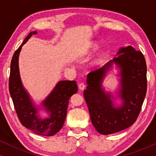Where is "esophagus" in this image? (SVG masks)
Wrapping results in <instances>:
<instances>
[{
    "label": "esophagus",
    "mask_w": 156,
    "mask_h": 156,
    "mask_svg": "<svg viewBox=\"0 0 156 156\" xmlns=\"http://www.w3.org/2000/svg\"><path fill=\"white\" fill-rule=\"evenodd\" d=\"M85 84H84V83H80V84H79V89H80V90H83V89H84L85 88Z\"/></svg>",
    "instance_id": "1"
}]
</instances>
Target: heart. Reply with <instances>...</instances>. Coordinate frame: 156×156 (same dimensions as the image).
Segmentation results:
<instances>
[{
  "instance_id": "b5f03b06",
  "label": "heart",
  "mask_w": 156,
  "mask_h": 156,
  "mask_svg": "<svg viewBox=\"0 0 156 156\" xmlns=\"http://www.w3.org/2000/svg\"><path fill=\"white\" fill-rule=\"evenodd\" d=\"M98 48H99L98 44L94 43V42H91V43H90V44L89 45V48L88 50H87V54H90V53L97 50ZM106 52H104H104H101L94 59L92 64L94 65H99V64L102 62L104 60V59L106 58Z\"/></svg>"
}]
</instances>
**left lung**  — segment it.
<instances>
[{
    "mask_svg": "<svg viewBox=\"0 0 156 156\" xmlns=\"http://www.w3.org/2000/svg\"><path fill=\"white\" fill-rule=\"evenodd\" d=\"M118 56L87 76L88 86L84 91L91 121L96 130L103 135L124 130L137 119L147 91V67L143 53L132 46L120 49ZM113 63L121 69L120 97L123 104L115 108L110 95L104 92L101 82Z\"/></svg>",
    "mask_w": 156,
    "mask_h": 156,
    "instance_id": "left-lung-1",
    "label": "left lung"
}]
</instances>
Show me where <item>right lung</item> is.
Instances as JSON below:
<instances>
[{"label":"right lung","mask_w":156,"mask_h":156,"mask_svg":"<svg viewBox=\"0 0 156 156\" xmlns=\"http://www.w3.org/2000/svg\"><path fill=\"white\" fill-rule=\"evenodd\" d=\"M31 32L16 50L10 63L9 91L16 114L23 126L34 133L41 136H50L57 133L65 123L69 99L77 92L76 81H61L43 102V106L50 113L49 119H40L37 116V108L32 103L29 96L21 83L18 69V56L22 46L33 34Z\"/></svg>","instance_id":"right-lung-1"}]
</instances>
